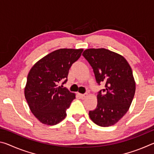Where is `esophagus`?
I'll return each mask as SVG.
<instances>
[{"mask_svg":"<svg viewBox=\"0 0 154 154\" xmlns=\"http://www.w3.org/2000/svg\"><path fill=\"white\" fill-rule=\"evenodd\" d=\"M87 96H88L87 94H80V97H81V98L83 99H83H85V98H86Z\"/></svg>","mask_w":154,"mask_h":154,"instance_id":"1","label":"esophagus"}]
</instances>
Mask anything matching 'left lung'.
I'll return each mask as SVG.
<instances>
[{
    "mask_svg": "<svg viewBox=\"0 0 154 154\" xmlns=\"http://www.w3.org/2000/svg\"><path fill=\"white\" fill-rule=\"evenodd\" d=\"M82 55L92 66L98 85L96 108L89 111L94 123L102 127L116 124L128 111L136 84L132 69L123 56L105 48L88 49Z\"/></svg>",
    "mask_w": 154,
    "mask_h": 154,
    "instance_id": "1",
    "label": "left lung"
}]
</instances>
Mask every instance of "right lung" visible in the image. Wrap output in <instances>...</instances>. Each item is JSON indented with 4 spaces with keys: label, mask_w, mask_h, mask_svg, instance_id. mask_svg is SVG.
Listing matches in <instances>:
<instances>
[{
    "label": "right lung",
    "mask_w": 154,
    "mask_h": 154,
    "mask_svg": "<svg viewBox=\"0 0 154 154\" xmlns=\"http://www.w3.org/2000/svg\"><path fill=\"white\" fill-rule=\"evenodd\" d=\"M83 49H60L43 57L30 69L24 89L30 111L41 123L56 125L66 118V109L75 98L63 88L72 64ZM62 82L61 87L58 83Z\"/></svg>",
    "instance_id": "add662e5"
}]
</instances>
